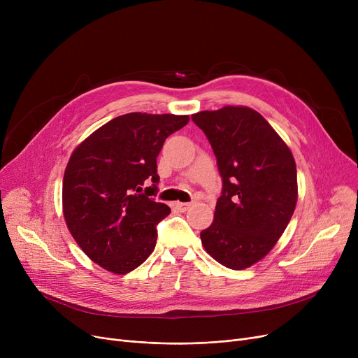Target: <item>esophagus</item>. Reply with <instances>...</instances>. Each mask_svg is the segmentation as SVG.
Wrapping results in <instances>:
<instances>
[{"instance_id": "obj_1", "label": "esophagus", "mask_w": 358, "mask_h": 358, "mask_svg": "<svg viewBox=\"0 0 358 358\" xmlns=\"http://www.w3.org/2000/svg\"><path fill=\"white\" fill-rule=\"evenodd\" d=\"M176 208H177L180 212H185V210H189V208H190V203H181V201H177V203H176Z\"/></svg>"}]
</instances>
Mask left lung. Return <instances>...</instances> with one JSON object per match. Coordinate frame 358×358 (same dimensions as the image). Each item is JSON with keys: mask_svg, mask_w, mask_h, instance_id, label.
Returning a JSON list of instances; mask_svg holds the SVG:
<instances>
[{"mask_svg": "<svg viewBox=\"0 0 358 358\" xmlns=\"http://www.w3.org/2000/svg\"><path fill=\"white\" fill-rule=\"evenodd\" d=\"M192 120L209 139L222 177L215 220L200 234L203 247L231 270L251 267L273 250L294 212V158L250 107L200 111Z\"/></svg>", "mask_w": 358, "mask_h": 358, "instance_id": "8db88e82", "label": "left lung"}]
</instances>
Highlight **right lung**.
Returning <instances> with one entry per match:
<instances>
[{
  "label": "right lung",
  "mask_w": 358,
  "mask_h": 358,
  "mask_svg": "<svg viewBox=\"0 0 358 358\" xmlns=\"http://www.w3.org/2000/svg\"><path fill=\"white\" fill-rule=\"evenodd\" d=\"M189 120L127 113L72 152L62 185L64 216L71 235L96 264L126 274L152 254L157 224L171 213L150 197L158 193L157 157L165 139Z\"/></svg>",
  "instance_id": "1"
}]
</instances>
